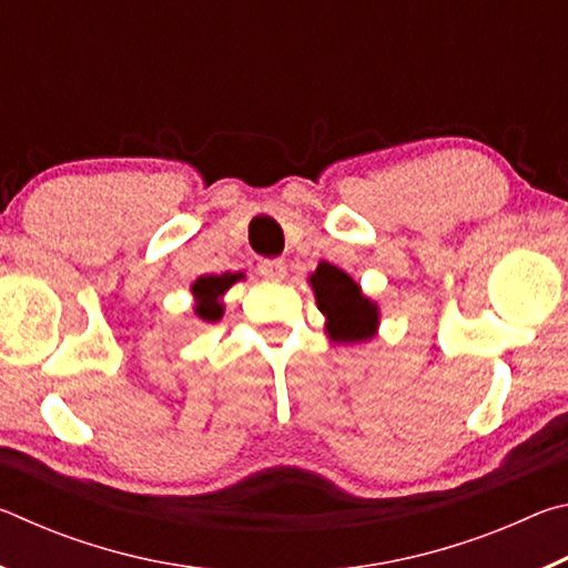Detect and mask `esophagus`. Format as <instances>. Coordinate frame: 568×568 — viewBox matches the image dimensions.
I'll list each match as a JSON object with an SVG mask.
<instances>
[{
    "label": "esophagus",
    "instance_id": "esophagus-1",
    "mask_svg": "<svg viewBox=\"0 0 568 568\" xmlns=\"http://www.w3.org/2000/svg\"><path fill=\"white\" fill-rule=\"evenodd\" d=\"M257 275L265 277V281H283V277H285V263L283 261H271V257H265V261L257 263Z\"/></svg>",
    "mask_w": 568,
    "mask_h": 568
}]
</instances>
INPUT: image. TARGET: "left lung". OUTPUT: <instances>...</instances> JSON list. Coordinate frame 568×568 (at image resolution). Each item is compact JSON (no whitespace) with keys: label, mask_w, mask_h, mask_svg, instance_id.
<instances>
[{"label":"left lung","mask_w":568,"mask_h":568,"mask_svg":"<svg viewBox=\"0 0 568 568\" xmlns=\"http://www.w3.org/2000/svg\"><path fill=\"white\" fill-rule=\"evenodd\" d=\"M315 305L325 315L323 331L331 343H365L378 333L381 307L361 291L353 277L331 263H318L307 275Z\"/></svg>","instance_id":"left-lung-1"}]
</instances>
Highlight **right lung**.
<instances>
[{"mask_svg": "<svg viewBox=\"0 0 568 568\" xmlns=\"http://www.w3.org/2000/svg\"><path fill=\"white\" fill-rule=\"evenodd\" d=\"M243 273H223V275H205L192 283V297H195V315L203 323H215L223 318L225 303L223 295L237 281H243Z\"/></svg>", "mask_w": 568, "mask_h": 568, "instance_id": "add662e5", "label": "right lung"}]
</instances>
